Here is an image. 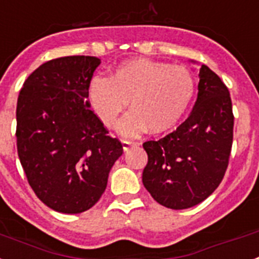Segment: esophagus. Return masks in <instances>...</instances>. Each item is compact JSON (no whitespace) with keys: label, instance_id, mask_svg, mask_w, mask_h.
<instances>
[{"label":"esophagus","instance_id":"1","mask_svg":"<svg viewBox=\"0 0 259 259\" xmlns=\"http://www.w3.org/2000/svg\"><path fill=\"white\" fill-rule=\"evenodd\" d=\"M121 144H123V149L124 151H128L131 147H135V145H139L138 142H132V140H127V139H123L121 140Z\"/></svg>","mask_w":259,"mask_h":259}]
</instances>
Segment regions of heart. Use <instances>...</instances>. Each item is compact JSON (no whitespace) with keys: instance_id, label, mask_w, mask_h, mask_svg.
Instances as JSON below:
<instances>
[{"instance_id":"b5f03b06","label":"heart","mask_w":259,"mask_h":259,"mask_svg":"<svg viewBox=\"0 0 259 259\" xmlns=\"http://www.w3.org/2000/svg\"><path fill=\"white\" fill-rule=\"evenodd\" d=\"M196 90L192 72L164 62L134 59L120 65L111 78H94L89 99L102 123L112 127L128 106L131 111L121 119L120 134L134 136L148 128L160 134L179 123L191 104Z\"/></svg>"}]
</instances>
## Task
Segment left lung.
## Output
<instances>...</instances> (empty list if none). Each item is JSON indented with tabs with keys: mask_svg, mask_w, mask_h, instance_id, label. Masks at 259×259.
Returning a JSON list of instances; mask_svg holds the SVG:
<instances>
[{
	"mask_svg": "<svg viewBox=\"0 0 259 259\" xmlns=\"http://www.w3.org/2000/svg\"><path fill=\"white\" fill-rule=\"evenodd\" d=\"M197 100L191 115L157 142L143 144L148 163L143 184L165 208L188 209L217 189L225 176L233 144L232 99L208 66L200 68Z\"/></svg>",
	"mask_w": 259,
	"mask_h": 259,
	"instance_id": "obj_1",
	"label": "left lung"
}]
</instances>
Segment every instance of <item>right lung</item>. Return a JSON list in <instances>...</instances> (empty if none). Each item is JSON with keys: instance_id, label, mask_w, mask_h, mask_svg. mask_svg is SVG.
<instances>
[{"instance_id": "right-lung-1", "label": "right lung", "mask_w": 259, "mask_h": 259, "mask_svg": "<svg viewBox=\"0 0 259 259\" xmlns=\"http://www.w3.org/2000/svg\"><path fill=\"white\" fill-rule=\"evenodd\" d=\"M96 57L51 59L25 80L17 102V151L30 187L53 210L75 214L104 193L108 173L123 153L90 110Z\"/></svg>"}]
</instances>
